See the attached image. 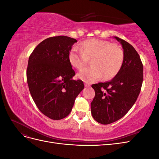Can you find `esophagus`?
Masks as SVG:
<instances>
[{
  "label": "esophagus",
  "instance_id": "esophagus-1",
  "mask_svg": "<svg viewBox=\"0 0 159 159\" xmlns=\"http://www.w3.org/2000/svg\"><path fill=\"white\" fill-rule=\"evenodd\" d=\"M85 87H89L90 84H88V83H85Z\"/></svg>",
  "mask_w": 159,
  "mask_h": 159
}]
</instances>
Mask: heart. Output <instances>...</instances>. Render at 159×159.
<instances>
[{
	"mask_svg": "<svg viewBox=\"0 0 159 159\" xmlns=\"http://www.w3.org/2000/svg\"><path fill=\"white\" fill-rule=\"evenodd\" d=\"M89 60L91 64L80 71L78 77L85 82H92L102 78H113L121 70L124 60L122 48L110 42L91 38L84 41L80 48L74 47L69 54V61L78 70L82 69Z\"/></svg>",
	"mask_w": 159,
	"mask_h": 159,
	"instance_id": "heart-1",
	"label": "heart"
}]
</instances>
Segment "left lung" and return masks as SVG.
Returning <instances> with one entry per match:
<instances>
[{"label":"left lung","instance_id":"left-lung-1","mask_svg":"<svg viewBox=\"0 0 159 159\" xmlns=\"http://www.w3.org/2000/svg\"><path fill=\"white\" fill-rule=\"evenodd\" d=\"M115 38L123 48L121 68L112 80L91 85L95 90L91 115L103 125L117 121L127 114L137 99L143 80V65L137 52L125 40Z\"/></svg>","mask_w":159,"mask_h":159}]
</instances>
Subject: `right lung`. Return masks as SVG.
Here are the masks:
<instances>
[{
	"label": "right lung",
	"mask_w": 159,
	"mask_h": 159,
	"mask_svg": "<svg viewBox=\"0 0 159 159\" xmlns=\"http://www.w3.org/2000/svg\"><path fill=\"white\" fill-rule=\"evenodd\" d=\"M77 40L65 36L46 38L30 55L26 79L32 98L40 111L53 120L68 116L77 96L84 88L69 61Z\"/></svg>",
	"instance_id": "1"
}]
</instances>
